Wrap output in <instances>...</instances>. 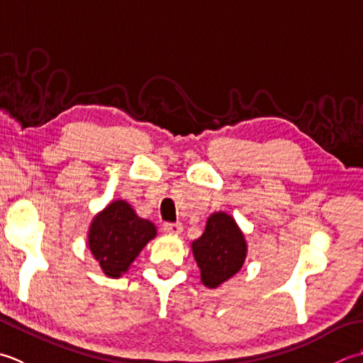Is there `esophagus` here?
<instances>
[{"mask_svg": "<svg viewBox=\"0 0 363 363\" xmlns=\"http://www.w3.org/2000/svg\"><path fill=\"white\" fill-rule=\"evenodd\" d=\"M162 230L171 235H180L183 232V225L180 223H164L162 224Z\"/></svg>", "mask_w": 363, "mask_h": 363, "instance_id": "34e87169", "label": "esophagus"}]
</instances>
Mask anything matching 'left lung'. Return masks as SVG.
Listing matches in <instances>:
<instances>
[{
  "label": "left lung",
  "instance_id": "8db88e82",
  "mask_svg": "<svg viewBox=\"0 0 363 363\" xmlns=\"http://www.w3.org/2000/svg\"><path fill=\"white\" fill-rule=\"evenodd\" d=\"M247 246L242 232L227 213H213L205 232L192 242V254L201 268L202 284L216 288L241 269Z\"/></svg>",
  "mask_w": 363,
  "mask_h": 363
}]
</instances>
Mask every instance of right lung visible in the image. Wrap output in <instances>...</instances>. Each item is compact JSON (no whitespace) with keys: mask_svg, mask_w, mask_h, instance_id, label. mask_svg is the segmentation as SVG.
Here are the masks:
<instances>
[{"mask_svg":"<svg viewBox=\"0 0 363 363\" xmlns=\"http://www.w3.org/2000/svg\"><path fill=\"white\" fill-rule=\"evenodd\" d=\"M155 236L157 227L150 220L139 218L125 201H116L94 218L89 247L103 272L117 279Z\"/></svg>","mask_w":363,"mask_h":363,"instance_id":"1","label":"right lung"}]
</instances>
